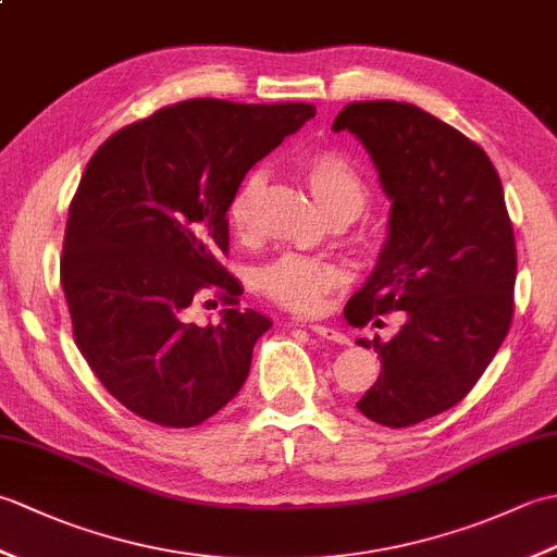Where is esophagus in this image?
<instances>
[{
  "instance_id": "esophagus-1",
  "label": "esophagus",
  "mask_w": 557,
  "mask_h": 557,
  "mask_svg": "<svg viewBox=\"0 0 557 557\" xmlns=\"http://www.w3.org/2000/svg\"><path fill=\"white\" fill-rule=\"evenodd\" d=\"M313 333L318 335V337H323V339H330V342H337V345H347V335L345 333H339L337 327H330V325H321V323H311L309 325Z\"/></svg>"
}]
</instances>
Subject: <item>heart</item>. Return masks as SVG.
<instances>
[{
	"label": "heart",
	"instance_id": "obj_1",
	"mask_svg": "<svg viewBox=\"0 0 557 557\" xmlns=\"http://www.w3.org/2000/svg\"><path fill=\"white\" fill-rule=\"evenodd\" d=\"M301 172L318 203L327 212H354L366 206V184L357 168L335 150H318L301 158ZM265 186V172L251 170L234 188L227 206L230 227L239 236H251L258 222V200ZM260 287L270 299L297 313H313L325 304L327 294L339 287L342 272L321 258L285 253L260 270Z\"/></svg>",
	"mask_w": 557,
	"mask_h": 557
}]
</instances>
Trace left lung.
Returning a JSON list of instances; mask_svg holds the SVG:
<instances>
[{"label":"left lung","instance_id":"1","mask_svg":"<svg viewBox=\"0 0 557 557\" xmlns=\"http://www.w3.org/2000/svg\"><path fill=\"white\" fill-rule=\"evenodd\" d=\"M333 132L361 140L389 200L385 244L347 321L407 315L393 339L357 342L381 359L357 407L405 429L465 399L500 349L515 306L512 222L486 152L417 104L351 102Z\"/></svg>","mask_w":557,"mask_h":557}]
</instances>
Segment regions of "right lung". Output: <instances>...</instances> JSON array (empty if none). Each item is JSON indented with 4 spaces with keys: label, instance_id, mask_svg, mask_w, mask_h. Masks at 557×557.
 <instances>
[{
    "label": "right lung",
    "instance_id": "obj_1",
    "mask_svg": "<svg viewBox=\"0 0 557 557\" xmlns=\"http://www.w3.org/2000/svg\"><path fill=\"white\" fill-rule=\"evenodd\" d=\"M315 116L313 104L186 100L110 136L71 200L62 289L83 359L138 417L172 429L232 401L272 321L234 309L227 206L272 148ZM231 304L218 326L186 324L200 288Z\"/></svg>",
    "mask_w": 557,
    "mask_h": 557
}]
</instances>
